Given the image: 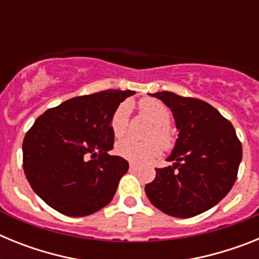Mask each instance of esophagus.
Here are the masks:
<instances>
[{"label":"esophagus","mask_w":259,"mask_h":259,"mask_svg":"<svg viewBox=\"0 0 259 259\" xmlns=\"http://www.w3.org/2000/svg\"><path fill=\"white\" fill-rule=\"evenodd\" d=\"M139 168H140V166H139L137 163H130V170L136 171V170H139Z\"/></svg>","instance_id":"esophagus-1"}]
</instances>
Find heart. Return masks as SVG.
Masks as SVG:
<instances>
[{
	"label": "heart",
	"instance_id": "1",
	"mask_svg": "<svg viewBox=\"0 0 259 259\" xmlns=\"http://www.w3.org/2000/svg\"><path fill=\"white\" fill-rule=\"evenodd\" d=\"M139 106L144 115L154 123V128L150 131L149 139H157L161 144L158 143V141L156 140L137 141L134 139H124L116 143L115 152L128 161L144 163V162L152 161L153 158L161 153V145L166 149L171 148L174 144V134L168 127L171 111L163 102L154 98H144L140 101ZM130 110H131V105L128 102H123L114 111L110 120V127L115 137L124 136L127 132Z\"/></svg>",
	"mask_w": 259,
	"mask_h": 259
}]
</instances>
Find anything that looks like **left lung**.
<instances>
[{"label":"left lung","instance_id":"left-lung-1","mask_svg":"<svg viewBox=\"0 0 259 259\" xmlns=\"http://www.w3.org/2000/svg\"><path fill=\"white\" fill-rule=\"evenodd\" d=\"M150 96L171 110L179 135L166 158L172 166L155 168L145 193L164 214L191 218L231 191L242 158L241 143L233 125L207 102L166 91Z\"/></svg>","mask_w":259,"mask_h":259}]
</instances>
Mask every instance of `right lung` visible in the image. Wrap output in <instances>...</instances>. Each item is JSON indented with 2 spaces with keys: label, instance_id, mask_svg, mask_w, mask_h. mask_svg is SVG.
<instances>
[{
  "label": "right lung",
  "instance_id": "right-lung-1",
  "mask_svg": "<svg viewBox=\"0 0 259 259\" xmlns=\"http://www.w3.org/2000/svg\"><path fill=\"white\" fill-rule=\"evenodd\" d=\"M134 91L107 89L70 98L36 119L23 141V168L41 200L68 217H85L113 200L128 162L110 155V120Z\"/></svg>",
  "mask_w": 259,
  "mask_h": 259
}]
</instances>
